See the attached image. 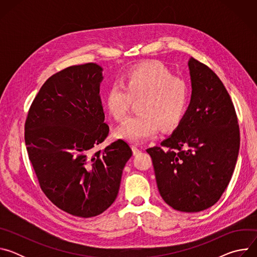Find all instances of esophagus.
<instances>
[{
    "label": "esophagus",
    "instance_id": "34e87169",
    "mask_svg": "<svg viewBox=\"0 0 257 257\" xmlns=\"http://www.w3.org/2000/svg\"><path fill=\"white\" fill-rule=\"evenodd\" d=\"M132 151H133V155L134 156H137V155H139L141 153V150H139L137 146H132Z\"/></svg>",
    "mask_w": 257,
    "mask_h": 257
}]
</instances>
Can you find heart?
I'll return each instance as SVG.
<instances>
[{
    "instance_id": "obj_1",
    "label": "heart",
    "mask_w": 257,
    "mask_h": 257,
    "mask_svg": "<svg viewBox=\"0 0 257 257\" xmlns=\"http://www.w3.org/2000/svg\"><path fill=\"white\" fill-rule=\"evenodd\" d=\"M141 114L127 118L116 130V136L132 143H141L164 130L176 127L187 112L189 88L175 77L173 72L158 61L143 63L130 69L121 83H114L106 91L104 106L120 121L127 114L133 99Z\"/></svg>"
}]
</instances>
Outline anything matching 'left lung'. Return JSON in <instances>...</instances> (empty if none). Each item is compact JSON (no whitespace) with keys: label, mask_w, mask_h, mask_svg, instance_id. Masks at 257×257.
<instances>
[{"label":"left lung","mask_w":257,"mask_h":257,"mask_svg":"<svg viewBox=\"0 0 257 257\" xmlns=\"http://www.w3.org/2000/svg\"><path fill=\"white\" fill-rule=\"evenodd\" d=\"M190 104L173 134L148 149L161 196L176 210L197 212L221 198L232 178L240 148L233 101L206 65L188 62Z\"/></svg>","instance_id":"1"}]
</instances>
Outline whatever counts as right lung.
I'll return each instance as SVG.
<instances>
[{
  "mask_svg": "<svg viewBox=\"0 0 257 257\" xmlns=\"http://www.w3.org/2000/svg\"><path fill=\"white\" fill-rule=\"evenodd\" d=\"M101 72L87 63L52 75L33 99L24 128L43 192L60 209L85 218L113 204L132 156L122 139L93 153L109 131L99 96Z\"/></svg>",
  "mask_w": 257,
  "mask_h": 257,
  "instance_id": "1",
  "label": "right lung"
}]
</instances>
